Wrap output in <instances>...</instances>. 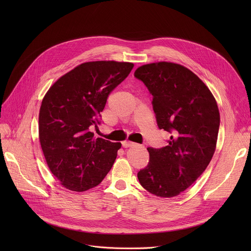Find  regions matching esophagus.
Masks as SVG:
<instances>
[{
    "mask_svg": "<svg viewBox=\"0 0 251 251\" xmlns=\"http://www.w3.org/2000/svg\"><path fill=\"white\" fill-rule=\"evenodd\" d=\"M122 146H123L124 148H128V147L137 146V144H135V143L130 142V141H124V142H122Z\"/></svg>",
    "mask_w": 251,
    "mask_h": 251,
    "instance_id": "34e87169",
    "label": "esophagus"
}]
</instances>
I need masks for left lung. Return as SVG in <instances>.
<instances>
[{
  "label": "left lung",
  "mask_w": 251,
  "mask_h": 251,
  "mask_svg": "<svg viewBox=\"0 0 251 251\" xmlns=\"http://www.w3.org/2000/svg\"><path fill=\"white\" fill-rule=\"evenodd\" d=\"M134 76L153 95L159 129L171 134L166 147L147 148L150 162L138 180L149 193L173 198L198 180L213 156L221 121L218 104L205 84L180 64H145Z\"/></svg>",
  "instance_id": "1"
}]
</instances>
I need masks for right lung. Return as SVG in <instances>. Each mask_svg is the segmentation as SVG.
Listing matches in <instances>:
<instances>
[{
    "instance_id": "1",
    "label": "right lung",
    "mask_w": 251,
    "mask_h": 251,
    "mask_svg": "<svg viewBox=\"0 0 251 251\" xmlns=\"http://www.w3.org/2000/svg\"><path fill=\"white\" fill-rule=\"evenodd\" d=\"M134 64L85 62L61 76L43 99L39 116L42 149L52 175L75 192L98 186L111 170L121 143L94 138L107 97Z\"/></svg>"
}]
</instances>
